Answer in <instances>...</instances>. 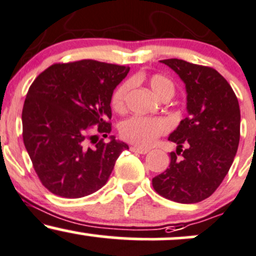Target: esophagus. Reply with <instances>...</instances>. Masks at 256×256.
<instances>
[{
    "mask_svg": "<svg viewBox=\"0 0 256 256\" xmlns=\"http://www.w3.org/2000/svg\"><path fill=\"white\" fill-rule=\"evenodd\" d=\"M131 152H137V154H146V152H149V149H144V148H140V146H131Z\"/></svg>",
    "mask_w": 256,
    "mask_h": 256,
    "instance_id": "34e87169",
    "label": "esophagus"
}]
</instances>
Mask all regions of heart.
I'll list each match as a JSON object with an SVG mask.
<instances>
[{"label": "heart", "mask_w": 256, "mask_h": 256, "mask_svg": "<svg viewBox=\"0 0 256 256\" xmlns=\"http://www.w3.org/2000/svg\"><path fill=\"white\" fill-rule=\"evenodd\" d=\"M149 85L158 98L174 95V84L170 78L162 74H154L149 78ZM130 90V83L124 82L116 88L112 96V107L114 110L122 112L125 108L126 96ZM167 130L166 122L158 118L148 116H131L120 125V136L128 142L140 146H150L155 140Z\"/></svg>", "instance_id": "obj_1"}]
</instances>
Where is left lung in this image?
I'll list each match as a JSON object with an SVG mask.
<instances>
[{"label":"left lung","instance_id":"obj_1","mask_svg":"<svg viewBox=\"0 0 256 256\" xmlns=\"http://www.w3.org/2000/svg\"><path fill=\"white\" fill-rule=\"evenodd\" d=\"M160 62L184 82L188 116L170 134L177 150L170 154L168 168L152 178V188L171 201L196 204L216 192L234 162L240 143L238 100L212 67L179 58Z\"/></svg>","mask_w":256,"mask_h":256}]
</instances>
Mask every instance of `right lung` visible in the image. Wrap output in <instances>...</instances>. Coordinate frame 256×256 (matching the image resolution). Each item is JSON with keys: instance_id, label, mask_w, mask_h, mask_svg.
<instances>
[{"instance_id": "right-lung-1", "label": "right lung", "mask_w": 256, "mask_h": 256, "mask_svg": "<svg viewBox=\"0 0 256 256\" xmlns=\"http://www.w3.org/2000/svg\"><path fill=\"white\" fill-rule=\"evenodd\" d=\"M130 67L80 60L55 64L31 84L22 107V138L38 178L49 192L79 198L107 183L124 142H94L91 126L112 131L113 91ZM92 142L94 146H90Z\"/></svg>"}]
</instances>
